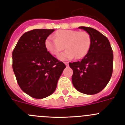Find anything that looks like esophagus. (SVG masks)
Masks as SVG:
<instances>
[{"mask_svg": "<svg viewBox=\"0 0 125 125\" xmlns=\"http://www.w3.org/2000/svg\"><path fill=\"white\" fill-rule=\"evenodd\" d=\"M64 64H66V66H68V65H69V63H68V62H65Z\"/></svg>", "mask_w": 125, "mask_h": 125, "instance_id": "obj_1", "label": "esophagus"}]
</instances>
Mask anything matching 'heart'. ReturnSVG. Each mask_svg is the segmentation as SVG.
<instances>
[{
  "label": "heart",
  "mask_w": 125,
  "mask_h": 125,
  "mask_svg": "<svg viewBox=\"0 0 125 125\" xmlns=\"http://www.w3.org/2000/svg\"><path fill=\"white\" fill-rule=\"evenodd\" d=\"M55 37H47L45 41V47L53 55L57 54L64 47L66 50L57 56L61 61L69 60L74 57L76 59H82L91 47V36L86 31L61 30L55 33Z\"/></svg>",
  "instance_id": "obj_1"
}]
</instances>
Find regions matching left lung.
<instances>
[{"label":"left lung","mask_w":125,"mask_h":125,"mask_svg":"<svg viewBox=\"0 0 125 125\" xmlns=\"http://www.w3.org/2000/svg\"><path fill=\"white\" fill-rule=\"evenodd\" d=\"M91 36L89 52L80 61L69 62L73 71L72 83L78 91L94 94L102 91L110 81L113 73V53L109 40L97 30L81 26Z\"/></svg>","instance_id":"obj_1"}]
</instances>
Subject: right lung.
Wrapping results in <instances>:
<instances>
[{"label":"right lung","mask_w":125,"mask_h":125,"mask_svg":"<svg viewBox=\"0 0 125 125\" xmlns=\"http://www.w3.org/2000/svg\"><path fill=\"white\" fill-rule=\"evenodd\" d=\"M54 29H34L24 33L12 52V68L21 89L42 99L54 92L64 64L52 56L45 41Z\"/></svg>","instance_id":"add662e5"}]
</instances>
